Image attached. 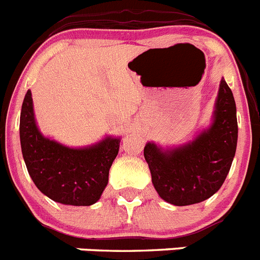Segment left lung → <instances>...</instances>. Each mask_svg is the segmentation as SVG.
<instances>
[{"label":"left lung","instance_id":"1","mask_svg":"<svg viewBox=\"0 0 260 260\" xmlns=\"http://www.w3.org/2000/svg\"><path fill=\"white\" fill-rule=\"evenodd\" d=\"M237 137L235 98L221 79L207 129L193 141L166 150L154 142L145 145V160L159 197L171 205L189 206L214 196L231 170Z\"/></svg>","mask_w":260,"mask_h":260}]
</instances>
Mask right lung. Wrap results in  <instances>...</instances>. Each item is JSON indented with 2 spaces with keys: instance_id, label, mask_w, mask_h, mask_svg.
<instances>
[{
  "instance_id": "obj_1",
  "label": "right lung",
  "mask_w": 260,
  "mask_h": 260,
  "mask_svg": "<svg viewBox=\"0 0 260 260\" xmlns=\"http://www.w3.org/2000/svg\"><path fill=\"white\" fill-rule=\"evenodd\" d=\"M19 133L28 174L46 197L70 206H90L101 198L120 139L109 136L78 149L48 139L36 124L31 90L22 105Z\"/></svg>"
}]
</instances>
